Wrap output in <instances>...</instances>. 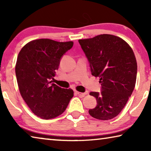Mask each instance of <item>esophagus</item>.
<instances>
[{
  "mask_svg": "<svg viewBox=\"0 0 151 151\" xmlns=\"http://www.w3.org/2000/svg\"><path fill=\"white\" fill-rule=\"evenodd\" d=\"M76 94H77L79 96H81V97H83V96H85V94H86V93H80V92H78V91H76Z\"/></svg>",
  "mask_w": 151,
  "mask_h": 151,
  "instance_id": "34e87169",
  "label": "esophagus"
}]
</instances>
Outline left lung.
Returning <instances> with one entry per match:
<instances>
[{
	"label": "left lung",
	"instance_id": "8db88e82",
	"mask_svg": "<svg viewBox=\"0 0 151 151\" xmlns=\"http://www.w3.org/2000/svg\"><path fill=\"white\" fill-rule=\"evenodd\" d=\"M78 42L91 75L100 78L101 85V93H90L97 104L89 114L99 120L113 119L123 109L134 88L137 64L133 51L124 40L111 35H100Z\"/></svg>",
	"mask_w": 151,
	"mask_h": 151
}]
</instances>
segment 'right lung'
I'll return each mask as SVG.
<instances>
[{
	"label": "right lung",
	"mask_w": 151,
	"mask_h": 151,
	"mask_svg": "<svg viewBox=\"0 0 151 151\" xmlns=\"http://www.w3.org/2000/svg\"><path fill=\"white\" fill-rule=\"evenodd\" d=\"M73 42L41 39L28 42L17 57L15 73L20 94L33 113L42 119L59 116L73 96L72 89L52 83L55 70Z\"/></svg>",
	"instance_id": "add662e5"
}]
</instances>
